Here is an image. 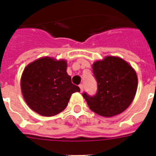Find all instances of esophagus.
Returning a JSON list of instances; mask_svg holds the SVG:
<instances>
[{"mask_svg": "<svg viewBox=\"0 0 156 156\" xmlns=\"http://www.w3.org/2000/svg\"><path fill=\"white\" fill-rule=\"evenodd\" d=\"M80 92L82 93V92L83 91V84L80 85Z\"/></svg>", "mask_w": 156, "mask_h": 156, "instance_id": "obj_1", "label": "esophagus"}]
</instances>
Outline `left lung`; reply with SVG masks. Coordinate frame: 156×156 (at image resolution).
I'll return each instance as SVG.
<instances>
[{"instance_id":"obj_1","label":"left lung","mask_w":156,"mask_h":156,"mask_svg":"<svg viewBox=\"0 0 156 156\" xmlns=\"http://www.w3.org/2000/svg\"><path fill=\"white\" fill-rule=\"evenodd\" d=\"M98 83L93 97L83 94L89 108L98 115L112 117L130 105L137 89V76L127 62L116 56H106L92 65Z\"/></svg>"}]
</instances>
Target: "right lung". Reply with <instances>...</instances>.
<instances>
[{
	"mask_svg": "<svg viewBox=\"0 0 156 156\" xmlns=\"http://www.w3.org/2000/svg\"><path fill=\"white\" fill-rule=\"evenodd\" d=\"M66 59L42 57L26 66L20 80L21 91L27 105L43 116L62 112L72 94L80 92L67 72Z\"/></svg>",
	"mask_w": 156,
	"mask_h": 156,
	"instance_id": "add662e5",
	"label": "right lung"
}]
</instances>
